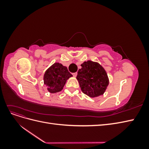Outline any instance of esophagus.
Masks as SVG:
<instances>
[{"label": "esophagus", "mask_w": 149, "mask_h": 149, "mask_svg": "<svg viewBox=\"0 0 149 149\" xmlns=\"http://www.w3.org/2000/svg\"><path fill=\"white\" fill-rule=\"evenodd\" d=\"M73 75L74 76H76V75H77V73H76H76H73Z\"/></svg>", "instance_id": "1"}]
</instances>
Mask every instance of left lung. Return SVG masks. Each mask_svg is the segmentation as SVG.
<instances>
[{"label": "left lung", "mask_w": 149, "mask_h": 149, "mask_svg": "<svg viewBox=\"0 0 149 149\" xmlns=\"http://www.w3.org/2000/svg\"><path fill=\"white\" fill-rule=\"evenodd\" d=\"M76 76L83 93L90 97L102 95L109 84L107 74L97 63L84 61Z\"/></svg>", "instance_id": "obj_1"}]
</instances>
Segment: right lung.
<instances>
[{"mask_svg":"<svg viewBox=\"0 0 149 149\" xmlns=\"http://www.w3.org/2000/svg\"><path fill=\"white\" fill-rule=\"evenodd\" d=\"M73 76L66 66L56 63L46 71L44 74V83L51 93L61 91L66 80Z\"/></svg>","mask_w":149,"mask_h":149,"instance_id":"obj_1","label":"right lung"}]
</instances>
